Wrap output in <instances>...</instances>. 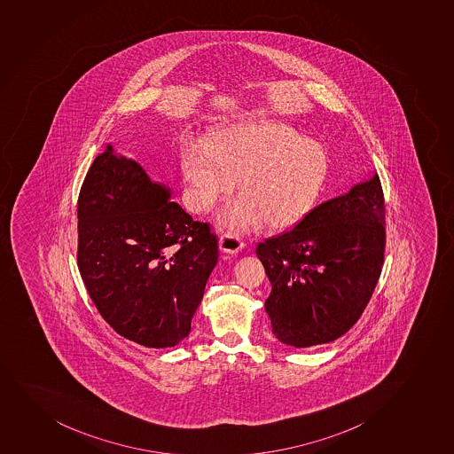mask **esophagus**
<instances>
[{
    "label": "esophagus",
    "mask_w": 454,
    "mask_h": 454,
    "mask_svg": "<svg viewBox=\"0 0 454 454\" xmlns=\"http://www.w3.org/2000/svg\"><path fill=\"white\" fill-rule=\"evenodd\" d=\"M245 242L233 233H223L220 236V248L227 254H236L244 248Z\"/></svg>",
    "instance_id": "obj_1"
}]
</instances>
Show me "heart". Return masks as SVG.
<instances>
[{
    "label": "heart",
    "instance_id": "obj_1",
    "mask_svg": "<svg viewBox=\"0 0 454 454\" xmlns=\"http://www.w3.org/2000/svg\"><path fill=\"white\" fill-rule=\"evenodd\" d=\"M192 209L206 212L238 182L240 200L225 207L221 225L244 231L262 225L281 230L312 209L327 175L318 145L282 124L247 125L220 133L186 151L182 162Z\"/></svg>",
    "mask_w": 454,
    "mask_h": 454
}]
</instances>
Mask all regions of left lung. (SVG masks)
I'll list each match as a JSON object with an SVG mask.
<instances>
[{"label":"left lung","mask_w":454,"mask_h":454,"mask_svg":"<svg viewBox=\"0 0 454 454\" xmlns=\"http://www.w3.org/2000/svg\"><path fill=\"white\" fill-rule=\"evenodd\" d=\"M384 249L386 206L377 173L258 244L272 284L264 308L273 334L282 344L308 348L347 333L372 297Z\"/></svg>","instance_id":"left-lung-1"}]
</instances>
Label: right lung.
<instances>
[{"instance_id": "1", "label": "right lung", "mask_w": 454, "mask_h": 454, "mask_svg": "<svg viewBox=\"0 0 454 454\" xmlns=\"http://www.w3.org/2000/svg\"><path fill=\"white\" fill-rule=\"evenodd\" d=\"M170 190L112 145L92 162L77 199V268L88 294L121 336L149 348L192 330L218 239Z\"/></svg>"}]
</instances>
